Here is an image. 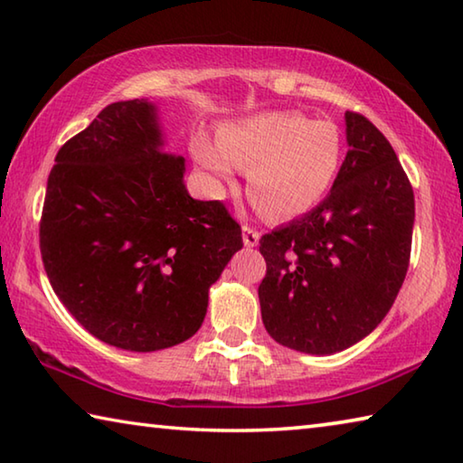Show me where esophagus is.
Returning <instances> with one entry per match:
<instances>
[{
    "label": "esophagus",
    "mask_w": 463,
    "mask_h": 463,
    "mask_svg": "<svg viewBox=\"0 0 463 463\" xmlns=\"http://www.w3.org/2000/svg\"><path fill=\"white\" fill-rule=\"evenodd\" d=\"M242 242H245V247H257V242H260V232L250 229V226H242Z\"/></svg>",
    "instance_id": "1"
}]
</instances>
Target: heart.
<instances>
[{"mask_svg": "<svg viewBox=\"0 0 463 463\" xmlns=\"http://www.w3.org/2000/svg\"><path fill=\"white\" fill-rule=\"evenodd\" d=\"M218 146L194 140L195 161L216 182L247 169L249 194L276 218L308 213L331 190L343 159L341 130L300 112H260L222 124Z\"/></svg>", "mask_w": 463, "mask_h": 463, "instance_id": "heart-1", "label": "heart"}]
</instances>
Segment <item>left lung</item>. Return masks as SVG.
I'll return each mask as SVG.
<instances>
[{
	"mask_svg": "<svg viewBox=\"0 0 463 463\" xmlns=\"http://www.w3.org/2000/svg\"><path fill=\"white\" fill-rule=\"evenodd\" d=\"M349 151L315 210L263 234V325L284 347L331 355L378 326L409 269L414 194L386 137L345 112Z\"/></svg>",
	"mask_w": 463,
	"mask_h": 463,
	"instance_id": "1",
	"label": "left lung"
}]
</instances>
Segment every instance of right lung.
Instances as JSON below:
<instances>
[{"instance_id": "add662e5", "label": "right lung", "mask_w": 463, "mask_h": 463, "mask_svg": "<svg viewBox=\"0 0 463 463\" xmlns=\"http://www.w3.org/2000/svg\"><path fill=\"white\" fill-rule=\"evenodd\" d=\"M46 184L41 253L59 300L114 347L159 351L203 323L208 289L242 247L224 203L194 200L159 109L106 106L67 140Z\"/></svg>"}]
</instances>
